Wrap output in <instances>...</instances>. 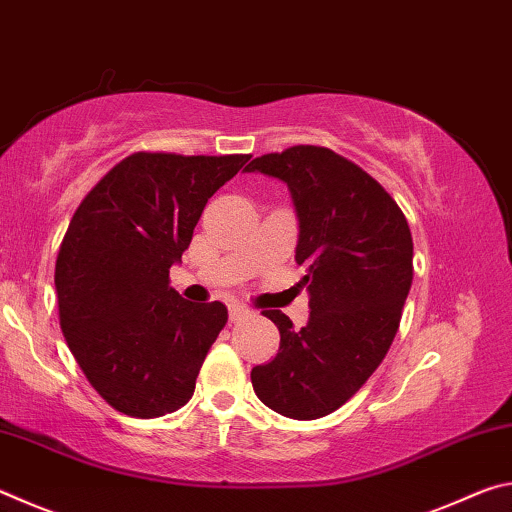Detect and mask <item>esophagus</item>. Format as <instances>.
<instances>
[{
	"label": "esophagus",
	"instance_id": "obj_1",
	"mask_svg": "<svg viewBox=\"0 0 512 512\" xmlns=\"http://www.w3.org/2000/svg\"><path fill=\"white\" fill-rule=\"evenodd\" d=\"M250 316V309L244 307V305H232L230 307V320H241V318H248Z\"/></svg>",
	"mask_w": 512,
	"mask_h": 512
}]
</instances>
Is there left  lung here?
<instances>
[{"mask_svg": "<svg viewBox=\"0 0 512 512\" xmlns=\"http://www.w3.org/2000/svg\"><path fill=\"white\" fill-rule=\"evenodd\" d=\"M246 171L289 187L311 309L300 329L280 309L264 311L280 329V350L250 381L275 413L323 418L366 384L395 339L413 282L409 223L375 178L325 146L266 153Z\"/></svg>", "mask_w": 512, "mask_h": 512, "instance_id": "obj_1", "label": "left lung"}]
</instances>
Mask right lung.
Returning <instances> with one entry per match:
<instances>
[{
  "label": "right lung",
  "mask_w": 512,
  "mask_h": 512,
  "mask_svg": "<svg viewBox=\"0 0 512 512\" xmlns=\"http://www.w3.org/2000/svg\"><path fill=\"white\" fill-rule=\"evenodd\" d=\"M248 160L140 151L76 207L56 259L60 329L94 391L119 413L149 420L192 400L228 309L180 298L169 268L207 201Z\"/></svg>",
  "instance_id": "add662e5"
}]
</instances>
